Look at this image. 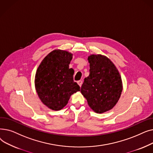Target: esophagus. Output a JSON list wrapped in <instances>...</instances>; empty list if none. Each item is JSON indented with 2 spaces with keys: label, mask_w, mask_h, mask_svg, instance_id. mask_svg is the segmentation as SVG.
Wrapping results in <instances>:
<instances>
[{
  "label": "esophagus",
  "mask_w": 153,
  "mask_h": 153,
  "mask_svg": "<svg viewBox=\"0 0 153 153\" xmlns=\"http://www.w3.org/2000/svg\"><path fill=\"white\" fill-rule=\"evenodd\" d=\"M77 84H79V85L80 87H81V85H82V81H81V80H80V81H77Z\"/></svg>",
  "instance_id": "34e87169"
}]
</instances>
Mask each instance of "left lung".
I'll return each mask as SVG.
<instances>
[{"label": "left lung", "instance_id": "left-lung-1", "mask_svg": "<svg viewBox=\"0 0 153 153\" xmlns=\"http://www.w3.org/2000/svg\"><path fill=\"white\" fill-rule=\"evenodd\" d=\"M89 76L84 79L81 92L89 107L102 114L113 108L122 92L121 76L108 58L100 54L91 55Z\"/></svg>", "mask_w": 153, "mask_h": 153}]
</instances>
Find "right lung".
I'll return each mask as SVG.
<instances>
[{"mask_svg":"<svg viewBox=\"0 0 153 153\" xmlns=\"http://www.w3.org/2000/svg\"><path fill=\"white\" fill-rule=\"evenodd\" d=\"M72 54L68 51L54 50L48 54L36 71L35 88L42 102L53 110L66 105L70 96L80 91L74 81V70L69 68Z\"/></svg>","mask_w":153,"mask_h":153,"instance_id":"add662e5","label":"right lung"}]
</instances>
